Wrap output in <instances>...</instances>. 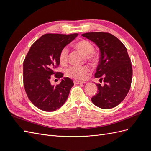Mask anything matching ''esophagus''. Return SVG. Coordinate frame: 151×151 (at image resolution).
I'll return each instance as SVG.
<instances>
[{"instance_id": "34e87169", "label": "esophagus", "mask_w": 151, "mask_h": 151, "mask_svg": "<svg viewBox=\"0 0 151 151\" xmlns=\"http://www.w3.org/2000/svg\"><path fill=\"white\" fill-rule=\"evenodd\" d=\"M74 84H83L84 83H85L84 81H79V80H75L74 81Z\"/></svg>"}]
</instances>
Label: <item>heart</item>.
<instances>
[{
    "label": "heart",
    "instance_id": "1",
    "mask_svg": "<svg viewBox=\"0 0 151 151\" xmlns=\"http://www.w3.org/2000/svg\"><path fill=\"white\" fill-rule=\"evenodd\" d=\"M76 48L86 56L88 60H93L94 59V46L89 41L81 40L76 43ZM68 59V49L65 47L60 52L59 60L60 63H65ZM89 71V68L86 66H71L66 70L67 76L76 79H83Z\"/></svg>",
    "mask_w": 151,
    "mask_h": 151
}]
</instances>
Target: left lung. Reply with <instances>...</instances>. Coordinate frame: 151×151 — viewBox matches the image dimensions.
Masks as SVG:
<instances>
[{"label":"left lung","instance_id":"obj_1","mask_svg":"<svg viewBox=\"0 0 151 151\" xmlns=\"http://www.w3.org/2000/svg\"><path fill=\"white\" fill-rule=\"evenodd\" d=\"M82 36L94 42L100 51L94 77L103 80L104 84H96L98 93L91 101L102 109L115 107L126 97L132 83V67L127 48L110 33L92 32Z\"/></svg>","mask_w":151,"mask_h":151}]
</instances>
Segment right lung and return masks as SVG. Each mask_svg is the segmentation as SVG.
I'll use <instances>...</instances> for the list:
<instances>
[{"instance_id":"obj_1","label":"right lung","mask_w":151,"mask_h":151,"mask_svg":"<svg viewBox=\"0 0 151 151\" xmlns=\"http://www.w3.org/2000/svg\"><path fill=\"white\" fill-rule=\"evenodd\" d=\"M78 35L46 34L32 45L23 62V81L26 93L35 106L45 111H53L64 104L74 83L63 77L60 83H50L51 76L60 79L61 72H55L60 64L59 55L62 50Z\"/></svg>"}]
</instances>
